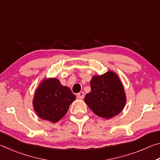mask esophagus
<instances>
[{"mask_svg":"<svg viewBox=\"0 0 160 160\" xmlns=\"http://www.w3.org/2000/svg\"><path fill=\"white\" fill-rule=\"evenodd\" d=\"M84 96H85V94H84L83 92H80L77 94V97L80 99H82L84 98Z\"/></svg>","mask_w":160,"mask_h":160,"instance_id":"1","label":"esophagus"}]
</instances>
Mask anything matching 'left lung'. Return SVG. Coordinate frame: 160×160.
<instances>
[{
	"instance_id": "8db88e82",
	"label": "left lung",
	"mask_w": 160,
	"mask_h": 160,
	"mask_svg": "<svg viewBox=\"0 0 160 160\" xmlns=\"http://www.w3.org/2000/svg\"><path fill=\"white\" fill-rule=\"evenodd\" d=\"M90 86L91 91L85 95V102L96 115L109 119L123 110L126 102V94L114 72L94 75Z\"/></svg>"
}]
</instances>
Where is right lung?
<instances>
[{
    "mask_svg": "<svg viewBox=\"0 0 160 160\" xmlns=\"http://www.w3.org/2000/svg\"><path fill=\"white\" fill-rule=\"evenodd\" d=\"M75 94L56 78H48L40 83L35 92L33 107L37 115L44 120L56 123L66 115Z\"/></svg>",
    "mask_w": 160,
    "mask_h": 160,
    "instance_id": "1",
    "label": "right lung"
}]
</instances>
